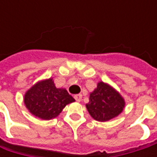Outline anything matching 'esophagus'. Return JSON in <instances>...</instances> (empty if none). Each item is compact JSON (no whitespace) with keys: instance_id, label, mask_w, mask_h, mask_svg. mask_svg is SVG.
<instances>
[{"instance_id":"34e87169","label":"esophagus","mask_w":157,"mask_h":157,"mask_svg":"<svg viewBox=\"0 0 157 157\" xmlns=\"http://www.w3.org/2000/svg\"><path fill=\"white\" fill-rule=\"evenodd\" d=\"M74 99L76 100V101H78V102H79V101H81L82 100V95L81 94H77V95L74 96Z\"/></svg>"}]
</instances>
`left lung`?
I'll return each mask as SVG.
<instances>
[{"instance_id":"left-lung-1","label":"left lung","mask_w":157,"mask_h":157,"mask_svg":"<svg viewBox=\"0 0 157 157\" xmlns=\"http://www.w3.org/2000/svg\"><path fill=\"white\" fill-rule=\"evenodd\" d=\"M86 106L94 120L104 122L117 117L123 111L125 100L114 88L100 81L90 94Z\"/></svg>"}]
</instances>
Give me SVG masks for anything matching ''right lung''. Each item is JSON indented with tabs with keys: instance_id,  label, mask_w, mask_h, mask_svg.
Here are the masks:
<instances>
[{
	"instance_id": "obj_1",
	"label": "right lung",
	"mask_w": 157,
	"mask_h": 157,
	"mask_svg": "<svg viewBox=\"0 0 157 157\" xmlns=\"http://www.w3.org/2000/svg\"><path fill=\"white\" fill-rule=\"evenodd\" d=\"M75 100L64 88H57L53 78L41 80L29 88L24 95V104L34 116L52 120Z\"/></svg>"
}]
</instances>
